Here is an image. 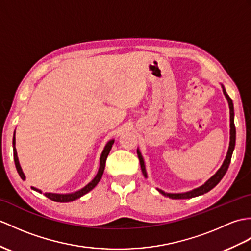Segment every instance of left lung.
Masks as SVG:
<instances>
[{
    "instance_id": "left-lung-1",
    "label": "left lung",
    "mask_w": 251,
    "mask_h": 251,
    "mask_svg": "<svg viewBox=\"0 0 251 251\" xmlns=\"http://www.w3.org/2000/svg\"><path fill=\"white\" fill-rule=\"evenodd\" d=\"M223 90H224V94L226 98V100H228V102H229L230 128H231V129H230V145H229L228 154H226V157L223 166H221V168L217 171V173L215 174V176H213L204 185H202L201 187H199V188L194 189V190L188 191V192H184V194H166L165 191L158 189L160 194H162L164 196H167L169 198H171V199H189V198H194V197L204 195L211 189H213L215 186H216L220 182L221 178L225 176L226 172L228 171V168H229L230 161H231V157H232V154H233V150H234V147H235V133H236V131H235V125H234V108H233L232 99L229 97L228 94H226V92L224 86H223ZM137 153H138V157H139V160H140V165H141L142 173H143V176L147 177V172H145L143 158H142V156H141V154H140L139 151H137Z\"/></svg>"
}]
</instances>
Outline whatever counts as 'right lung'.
I'll return each mask as SVG.
<instances>
[{
	"label": "right lung",
	"instance_id": "1",
	"mask_svg": "<svg viewBox=\"0 0 251 251\" xmlns=\"http://www.w3.org/2000/svg\"><path fill=\"white\" fill-rule=\"evenodd\" d=\"M114 142V140H111V141H109L107 143L106 147H104V150L102 151V154H101V157H100V166H99V170H98V173L97 176L94 177V179L92 180L91 183L87 184L84 188L80 189L79 191H75L74 192V194H68V195H57V194H45L47 198H49L50 200L52 201H55V202H71V201H74L75 199H78V198L82 197L83 195L87 194L90 190H92L93 188L95 187V186L98 184L99 180H100L102 174H103V170H104V166H106V160H107V157L110 153V150H111L112 148V144ZM13 145H14V160H15V165H16V169L17 171H18L19 176L22 179H25V174H23L22 170H21V167L19 165V160H18V156H17V151H16V148H15V137L13 139ZM35 189V188H33ZM37 190V189H35ZM40 192V190H37Z\"/></svg>",
	"mask_w": 251,
	"mask_h": 251
}]
</instances>
